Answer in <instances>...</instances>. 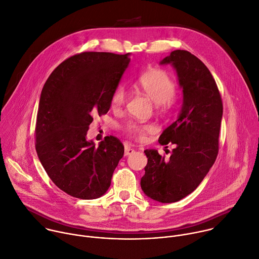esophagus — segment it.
Here are the masks:
<instances>
[{
    "label": "esophagus",
    "instance_id": "1",
    "mask_svg": "<svg viewBox=\"0 0 259 259\" xmlns=\"http://www.w3.org/2000/svg\"><path fill=\"white\" fill-rule=\"evenodd\" d=\"M135 152V150L128 146L124 147V156H128V155H132Z\"/></svg>",
    "mask_w": 259,
    "mask_h": 259
}]
</instances>
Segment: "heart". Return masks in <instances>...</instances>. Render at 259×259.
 Instances as JSON below:
<instances>
[{
  "mask_svg": "<svg viewBox=\"0 0 259 259\" xmlns=\"http://www.w3.org/2000/svg\"><path fill=\"white\" fill-rule=\"evenodd\" d=\"M138 87L156 104L162 111H167L176 105V83L167 72L161 69H153L143 73L137 82ZM126 92L123 87H117L111 97V107L120 109L124 104ZM124 132L131 137L142 141L146 135L155 131L152 124L128 122L123 126Z\"/></svg>",
  "mask_w": 259,
  "mask_h": 259,
  "instance_id": "b5f03b06",
  "label": "heart"
}]
</instances>
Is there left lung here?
Segmentation results:
<instances>
[{
	"label": "left lung",
	"instance_id": "1",
	"mask_svg": "<svg viewBox=\"0 0 259 259\" xmlns=\"http://www.w3.org/2000/svg\"><path fill=\"white\" fill-rule=\"evenodd\" d=\"M160 64H171L183 89L178 119L158 142L175 144L165 159L157 150H145L148 163L141 179L143 192L161 203H172L191 194L208 174L219 154L223 101L209 69L185 50L172 51Z\"/></svg>",
	"mask_w": 259,
	"mask_h": 259
}]
</instances>
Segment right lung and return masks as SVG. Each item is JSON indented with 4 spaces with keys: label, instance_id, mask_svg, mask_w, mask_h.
<instances>
[{
    "label": "right lung",
    "instance_id": "obj_1",
    "mask_svg": "<svg viewBox=\"0 0 259 259\" xmlns=\"http://www.w3.org/2000/svg\"><path fill=\"white\" fill-rule=\"evenodd\" d=\"M130 53L83 52L58 65L41 90L35 150L47 175L66 194L84 200L104 195L122 158L115 137L95 146L87 141L94 116L106 114L128 66Z\"/></svg>",
    "mask_w": 259,
    "mask_h": 259
}]
</instances>
